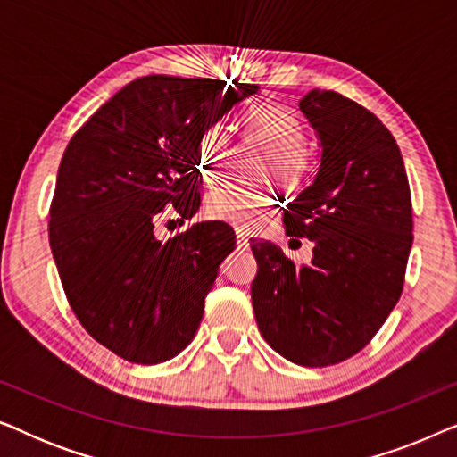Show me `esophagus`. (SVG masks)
I'll return each instance as SVG.
<instances>
[{
	"label": "esophagus",
	"mask_w": 457,
	"mask_h": 457,
	"mask_svg": "<svg viewBox=\"0 0 457 457\" xmlns=\"http://www.w3.org/2000/svg\"><path fill=\"white\" fill-rule=\"evenodd\" d=\"M247 247H249L247 235L243 233V230H237V249H241V252H245Z\"/></svg>",
	"instance_id": "obj_1"
}]
</instances>
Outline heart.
Here are the masks:
<instances>
[{"label": "heart", "instance_id": "1", "mask_svg": "<svg viewBox=\"0 0 457 457\" xmlns=\"http://www.w3.org/2000/svg\"><path fill=\"white\" fill-rule=\"evenodd\" d=\"M243 133L249 145L268 155L262 177H272L277 183L295 189L310 170V158L303 149L305 129L291 110L266 105L249 112L243 120ZM228 133L220 124L205 130L197 147L199 172L205 180H214L228 158ZM272 193L258 187L220 185L205 197L204 212L210 220L237 228H249L270 208Z\"/></svg>", "mask_w": 457, "mask_h": 457}]
</instances>
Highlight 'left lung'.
Masks as SVG:
<instances>
[{"label": "left lung", "mask_w": 457, "mask_h": 457, "mask_svg": "<svg viewBox=\"0 0 457 457\" xmlns=\"http://www.w3.org/2000/svg\"><path fill=\"white\" fill-rule=\"evenodd\" d=\"M299 110L320 141V164L283 222L289 237L314 241L312 262L253 241L252 303L274 352L318 368L352 358L383 327L402 295L414 224L402 152L372 112L320 89Z\"/></svg>", "instance_id": "obj_1"}]
</instances>
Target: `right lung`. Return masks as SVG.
I'll use <instances>...</instances> for the list:
<instances>
[{"mask_svg":"<svg viewBox=\"0 0 457 457\" xmlns=\"http://www.w3.org/2000/svg\"><path fill=\"white\" fill-rule=\"evenodd\" d=\"M216 79H137L105 102L60 162L49 247L79 322L135 364H160L195 337L222 260L224 222L155 237L164 210H199L197 147L205 130L258 93Z\"/></svg>","mask_w":457,"mask_h":457,"instance_id":"right-lung-1","label":"right lung"}]
</instances>
